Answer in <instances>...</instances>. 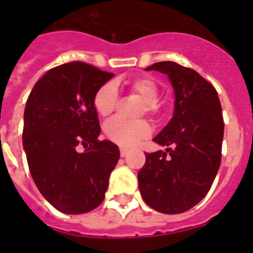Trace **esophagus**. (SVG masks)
Wrapping results in <instances>:
<instances>
[{
    "label": "esophagus",
    "instance_id": "1",
    "mask_svg": "<svg viewBox=\"0 0 253 253\" xmlns=\"http://www.w3.org/2000/svg\"><path fill=\"white\" fill-rule=\"evenodd\" d=\"M128 153L129 151L126 148H120V156H122V157H125Z\"/></svg>",
    "mask_w": 253,
    "mask_h": 253
}]
</instances>
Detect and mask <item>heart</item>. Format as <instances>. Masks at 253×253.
Here are the masks:
<instances>
[{"label":"heart","instance_id":"heart-1","mask_svg":"<svg viewBox=\"0 0 253 253\" xmlns=\"http://www.w3.org/2000/svg\"><path fill=\"white\" fill-rule=\"evenodd\" d=\"M126 86L133 93L143 100L142 113H157V101L160 90L156 82L149 77H137L126 82ZM119 100V91L114 82H106L102 84L93 96V106L102 118L111 115L115 110ZM105 135L109 140L122 147L137 146L140 140L146 139L151 134V126L146 120H129L115 118L107 123L104 128Z\"/></svg>","mask_w":253,"mask_h":253}]
</instances>
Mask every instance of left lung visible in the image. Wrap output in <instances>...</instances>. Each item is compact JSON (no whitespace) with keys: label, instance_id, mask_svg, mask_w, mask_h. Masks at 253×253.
Segmentation results:
<instances>
[{"label":"left lung","instance_id":"obj_1","mask_svg":"<svg viewBox=\"0 0 253 253\" xmlns=\"http://www.w3.org/2000/svg\"><path fill=\"white\" fill-rule=\"evenodd\" d=\"M146 71L169 77L175 110L169 124L153 138L167 147L166 151L146 153V165L138 172L140 195L161 213H184L204 199L220 166L222 106L213 84L194 69L167 60Z\"/></svg>","mask_w":253,"mask_h":253}]
</instances>
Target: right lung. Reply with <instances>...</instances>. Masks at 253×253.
I'll list each match as a JSON object with an SVG mask.
<instances>
[{
    "instance_id": "obj_1",
    "label": "right lung",
    "mask_w": 253,
    "mask_h": 253,
    "mask_svg": "<svg viewBox=\"0 0 253 253\" xmlns=\"http://www.w3.org/2000/svg\"><path fill=\"white\" fill-rule=\"evenodd\" d=\"M113 77L82 62L62 64L40 78L26 101L22 146L31 177L62 213L99 207L119 161L116 144L97 139L101 128L93 106L96 91Z\"/></svg>"
}]
</instances>
